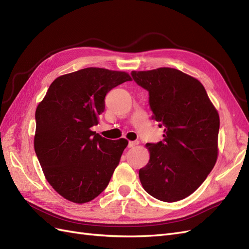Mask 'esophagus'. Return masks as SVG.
<instances>
[{
    "label": "esophagus",
    "instance_id": "1",
    "mask_svg": "<svg viewBox=\"0 0 249 249\" xmlns=\"http://www.w3.org/2000/svg\"><path fill=\"white\" fill-rule=\"evenodd\" d=\"M137 144H138V141H129V144H127V146L134 147V146H136Z\"/></svg>",
    "mask_w": 249,
    "mask_h": 249
}]
</instances>
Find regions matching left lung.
Returning <instances> with one entry per match:
<instances>
[{
    "mask_svg": "<svg viewBox=\"0 0 249 249\" xmlns=\"http://www.w3.org/2000/svg\"><path fill=\"white\" fill-rule=\"evenodd\" d=\"M149 93V106L163 141L147 143L149 161L139 170L144 190L173 202L189 196L203 183L218 157L219 114L201 83L170 67L132 71Z\"/></svg>",
    "mask_w": 249,
    "mask_h": 249,
    "instance_id": "8db88e82",
    "label": "left lung"
}]
</instances>
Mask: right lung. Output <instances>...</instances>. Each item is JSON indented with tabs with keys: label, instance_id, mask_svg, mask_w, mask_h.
I'll return each mask as SVG.
<instances>
[{
	"label": "right lung",
	"instance_id": "obj_1",
	"mask_svg": "<svg viewBox=\"0 0 249 249\" xmlns=\"http://www.w3.org/2000/svg\"><path fill=\"white\" fill-rule=\"evenodd\" d=\"M126 81L125 71L87 67L52 83L35 112L34 148L49 184L65 199L85 203L106 189L127 142L91 131L105 96Z\"/></svg>",
	"mask_w": 249,
	"mask_h": 249
}]
</instances>
